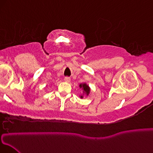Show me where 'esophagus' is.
Segmentation results:
<instances>
[{"instance_id":"1","label":"esophagus","mask_w":153,"mask_h":153,"mask_svg":"<svg viewBox=\"0 0 153 153\" xmlns=\"http://www.w3.org/2000/svg\"><path fill=\"white\" fill-rule=\"evenodd\" d=\"M65 82H70V78L69 77H65Z\"/></svg>"}]
</instances>
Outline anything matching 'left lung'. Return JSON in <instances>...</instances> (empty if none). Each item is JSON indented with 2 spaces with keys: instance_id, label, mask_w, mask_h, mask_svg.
I'll return each instance as SVG.
<instances>
[{
  "instance_id": "obj_1",
  "label": "left lung",
  "mask_w": 153,
  "mask_h": 153,
  "mask_svg": "<svg viewBox=\"0 0 153 153\" xmlns=\"http://www.w3.org/2000/svg\"><path fill=\"white\" fill-rule=\"evenodd\" d=\"M79 87L81 88H82L83 92H84V94H85L86 96H88V94H89V93H90V87L87 85V84H86V83H83V84H79ZM80 98H81V99H83V98H84L83 95L80 96Z\"/></svg>"
}]
</instances>
